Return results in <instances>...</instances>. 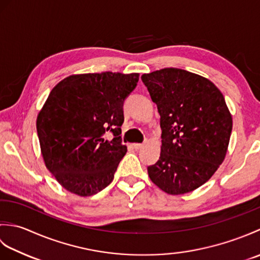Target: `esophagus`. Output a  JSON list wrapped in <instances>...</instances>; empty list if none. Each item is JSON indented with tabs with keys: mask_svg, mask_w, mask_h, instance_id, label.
<instances>
[{
	"mask_svg": "<svg viewBox=\"0 0 260 260\" xmlns=\"http://www.w3.org/2000/svg\"><path fill=\"white\" fill-rule=\"evenodd\" d=\"M132 146H133V148H135V150H140V148L144 146V144H141V143H134V144H132Z\"/></svg>",
	"mask_w": 260,
	"mask_h": 260,
	"instance_id": "1",
	"label": "esophagus"
}]
</instances>
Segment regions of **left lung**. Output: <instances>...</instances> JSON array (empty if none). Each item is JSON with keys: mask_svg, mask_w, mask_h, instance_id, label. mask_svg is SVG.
I'll return each mask as SVG.
<instances>
[{"mask_svg": "<svg viewBox=\"0 0 260 260\" xmlns=\"http://www.w3.org/2000/svg\"><path fill=\"white\" fill-rule=\"evenodd\" d=\"M142 80L161 115L162 145L148 176L180 196L206 183L228 151L233 116L222 92L204 77L178 68L144 74Z\"/></svg>", "mask_w": 260, "mask_h": 260, "instance_id": "obj_1", "label": "left lung"}]
</instances>
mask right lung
<instances>
[{"label":"right lung","mask_w":260,"mask_h":260,"mask_svg":"<svg viewBox=\"0 0 260 260\" xmlns=\"http://www.w3.org/2000/svg\"><path fill=\"white\" fill-rule=\"evenodd\" d=\"M140 74L71 75L53 87L37 117L41 155L66 190L90 197L114 179L127 146L120 142L123 104ZM107 131L115 137L104 139Z\"/></svg>","instance_id":"right-lung-1"}]
</instances>
